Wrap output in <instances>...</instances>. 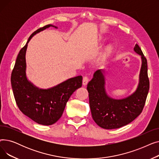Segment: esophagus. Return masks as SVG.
Here are the masks:
<instances>
[{
    "instance_id": "esophagus-1",
    "label": "esophagus",
    "mask_w": 159,
    "mask_h": 159,
    "mask_svg": "<svg viewBox=\"0 0 159 159\" xmlns=\"http://www.w3.org/2000/svg\"><path fill=\"white\" fill-rule=\"evenodd\" d=\"M88 81H89V79L88 77L85 76L84 78H83V80H82V84L84 86H86L87 84L88 83Z\"/></svg>"
}]
</instances>
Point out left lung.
Masks as SVG:
<instances>
[{"label": "left lung", "instance_id": "obj_1", "mask_svg": "<svg viewBox=\"0 0 159 159\" xmlns=\"http://www.w3.org/2000/svg\"><path fill=\"white\" fill-rule=\"evenodd\" d=\"M135 53L140 55L142 65L139 82L134 93L121 98H113L105 88L104 70H98L88 84L89 106L92 118L98 126L106 129L119 128L134 120L143 111L149 89L147 60L137 44Z\"/></svg>", "mask_w": 159, "mask_h": 159}]
</instances>
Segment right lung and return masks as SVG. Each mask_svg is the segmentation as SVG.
Returning a JSON list of instances; mask_svg holds the SVG:
<instances>
[{"mask_svg":"<svg viewBox=\"0 0 159 159\" xmlns=\"http://www.w3.org/2000/svg\"><path fill=\"white\" fill-rule=\"evenodd\" d=\"M49 27L58 28L48 24L30 35L26 45L19 52L11 77L14 97L19 110L33 121L44 126L53 124L61 117L70 97L82 86V77L80 75L52 88L40 89L28 79L26 61L28 44L35 34Z\"/></svg>","mask_w":159,"mask_h":159,"instance_id":"obj_1","label":"right lung"}]
</instances>
